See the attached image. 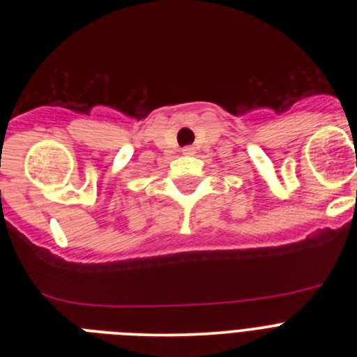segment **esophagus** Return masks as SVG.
<instances>
[{
	"label": "esophagus",
	"instance_id": "obj_1",
	"mask_svg": "<svg viewBox=\"0 0 357 357\" xmlns=\"http://www.w3.org/2000/svg\"><path fill=\"white\" fill-rule=\"evenodd\" d=\"M193 153H195V151H193V148H192V146L183 148V155H193Z\"/></svg>",
	"mask_w": 357,
	"mask_h": 357
}]
</instances>
